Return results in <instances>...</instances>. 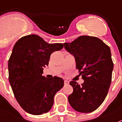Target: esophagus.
<instances>
[{
  "instance_id": "esophagus-1",
  "label": "esophagus",
  "mask_w": 122,
  "mask_h": 122,
  "mask_svg": "<svg viewBox=\"0 0 122 122\" xmlns=\"http://www.w3.org/2000/svg\"><path fill=\"white\" fill-rule=\"evenodd\" d=\"M64 83H65V85H68V84H69V81H67V80H65V81H64Z\"/></svg>"
}]
</instances>
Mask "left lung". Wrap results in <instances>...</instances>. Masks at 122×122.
<instances>
[{"label": "left lung", "instance_id": "8db88e82", "mask_svg": "<svg viewBox=\"0 0 122 122\" xmlns=\"http://www.w3.org/2000/svg\"><path fill=\"white\" fill-rule=\"evenodd\" d=\"M64 46L75 58L76 69L84 80L81 85L70 82L73 91L69 103L76 112H94L104 101L112 82L113 63L110 47L91 36H80Z\"/></svg>", "mask_w": 122, "mask_h": 122}]
</instances>
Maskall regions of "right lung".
I'll use <instances>...</instances> for the list:
<instances>
[{
	"label": "right lung",
	"mask_w": 122,
	"mask_h": 122,
	"mask_svg": "<svg viewBox=\"0 0 122 122\" xmlns=\"http://www.w3.org/2000/svg\"><path fill=\"white\" fill-rule=\"evenodd\" d=\"M63 46L48 44L37 35L21 37L14 45L8 62L9 80L16 100L28 113L39 115L49 112L54 96L63 87L61 78L42 76L51 54Z\"/></svg>",
	"instance_id": "1"
}]
</instances>
